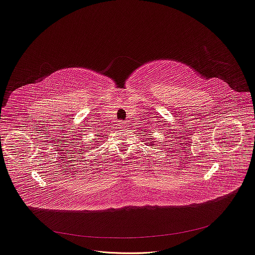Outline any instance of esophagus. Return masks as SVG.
Listing matches in <instances>:
<instances>
[{
    "instance_id": "1",
    "label": "esophagus",
    "mask_w": 255,
    "mask_h": 255,
    "mask_svg": "<svg viewBox=\"0 0 255 255\" xmlns=\"http://www.w3.org/2000/svg\"><path fill=\"white\" fill-rule=\"evenodd\" d=\"M126 125H127V122H124V121H120V123H119L120 127H125Z\"/></svg>"
}]
</instances>
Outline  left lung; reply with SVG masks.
Listing matches in <instances>:
<instances>
[{"mask_svg": "<svg viewBox=\"0 0 255 255\" xmlns=\"http://www.w3.org/2000/svg\"><path fill=\"white\" fill-rule=\"evenodd\" d=\"M149 142H150V141H149ZM151 142H153V141H151ZM151 145H152V144H151Z\"/></svg>", "mask_w": 255, "mask_h": 255, "instance_id": "8db88e82", "label": "left lung"}]
</instances>
